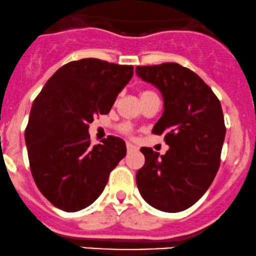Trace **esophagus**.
<instances>
[{
  "mask_svg": "<svg viewBox=\"0 0 256 256\" xmlns=\"http://www.w3.org/2000/svg\"><path fill=\"white\" fill-rule=\"evenodd\" d=\"M138 150L136 146H134V144H130V142H127V150H128V153L133 152V150Z\"/></svg>",
  "mask_w": 256,
  "mask_h": 256,
  "instance_id": "obj_1",
  "label": "esophagus"
}]
</instances>
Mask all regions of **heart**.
<instances>
[{
	"label": "heart",
	"mask_w": 256,
	"mask_h": 256,
	"mask_svg": "<svg viewBox=\"0 0 256 256\" xmlns=\"http://www.w3.org/2000/svg\"><path fill=\"white\" fill-rule=\"evenodd\" d=\"M154 94L153 91L144 90V91H142V92L140 94V97H141V98H142V97H144V96H148V94ZM123 130L127 132V133H129V132H130V127H129V126H124V127H123Z\"/></svg>",
	"instance_id": "b5f03b06"
}]
</instances>
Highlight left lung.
<instances>
[{"instance_id": "8db88e82", "label": "left lung", "mask_w": 256, "mask_h": 256, "mask_svg": "<svg viewBox=\"0 0 256 256\" xmlns=\"http://www.w3.org/2000/svg\"><path fill=\"white\" fill-rule=\"evenodd\" d=\"M135 72L162 92L164 112L152 132L165 134L170 146L164 156L141 147L138 188L156 209L179 212L200 200L218 171L226 136L222 106L200 76L176 62L138 66Z\"/></svg>"}]
</instances>
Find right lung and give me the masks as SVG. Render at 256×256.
I'll return each mask as SVG.
<instances>
[{
  "instance_id": "obj_1",
  "label": "right lung",
  "mask_w": 256,
  "mask_h": 256,
  "mask_svg": "<svg viewBox=\"0 0 256 256\" xmlns=\"http://www.w3.org/2000/svg\"><path fill=\"white\" fill-rule=\"evenodd\" d=\"M133 68L94 58L71 62L56 71L33 102L24 132L30 172L58 209L76 212L92 204L124 158L120 138L91 146L89 123L110 112Z\"/></svg>"
}]
</instances>
